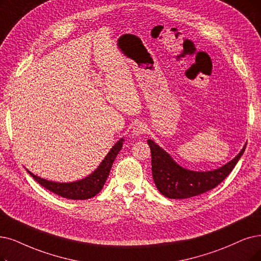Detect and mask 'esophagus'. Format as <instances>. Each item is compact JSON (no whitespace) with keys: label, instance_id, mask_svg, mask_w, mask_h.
Instances as JSON below:
<instances>
[{"label":"esophagus","instance_id":"obj_1","mask_svg":"<svg viewBox=\"0 0 261 261\" xmlns=\"http://www.w3.org/2000/svg\"><path fill=\"white\" fill-rule=\"evenodd\" d=\"M147 129H148L147 125H145L144 123L139 122L137 124H135V126L133 128V134L135 135V136H140V135H142V134L147 132Z\"/></svg>","mask_w":261,"mask_h":261}]
</instances>
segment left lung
<instances>
[{
  "label": "left lung",
  "instance_id": "1",
  "mask_svg": "<svg viewBox=\"0 0 261 261\" xmlns=\"http://www.w3.org/2000/svg\"><path fill=\"white\" fill-rule=\"evenodd\" d=\"M152 156V175L154 183L162 195L170 199H186L211 191L232 171L245 151L243 149L233 160L217 169L194 171L176 163L170 154L153 140L148 139Z\"/></svg>",
  "mask_w": 261,
  "mask_h": 261
}]
</instances>
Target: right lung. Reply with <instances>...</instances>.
Listing matches in <instances>:
<instances>
[{
    "label": "right lung",
    "instance_id": "right-lung-1",
    "mask_svg": "<svg viewBox=\"0 0 261 261\" xmlns=\"http://www.w3.org/2000/svg\"><path fill=\"white\" fill-rule=\"evenodd\" d=\"M123 141L124 139L121 138L111 148V150L108 152V154L105 156V159L102 160V162L97 168L90 175L86 176L85 179H81L79 181L67 183L48 181L46 179L40 178V176L33 174L28 169L27 171L31 174V176H33L36 182H38L41 186H44L45 189L52 193H55L63 198H67V199L86 200L89 199V198L94 197L101 191L102 186L105 184L109 172L111 170L112 164L122 149Z\"/></svg>",
    "mask_w": 261,
    "mask_h": 261
}]
</instances>
